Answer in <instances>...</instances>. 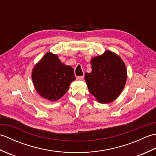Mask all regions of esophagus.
Here are the masks:
<instances>
[{
	"mask_svg": "<svg viewBox=\"0 0 156 156\" xmlns=\"http://www.w3.org/2000/svg\"><path fill=\"white\" fill-rule=\"evenodd\" d=\"M76 79H77L78 80H82L84 79V76H78L77 78H76Z\"/></svg>",
	"mask_w": 156,
	"mask_h": 156,
	"instance_id": "esophagus-1",
	"label": "esophagus"
}]
</instances>
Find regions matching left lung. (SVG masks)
<instances>
[{
	"label": "left lung",
	"mask_w": 156,
	"mask_h": 156,
	"mask_svg": "<svg viewBox=\"0 0 156 156\" xmlns=\"http://www.w3.org/2000/svg\"><path fill=\"white\" fill-rule=\"evenodd\" d=\"M92 72L84 79L90 93L101 103L114 101L123 90L127 80V68L115 53L106 51L91 59Z\"/></svg>",
	"instance_id": "8db88e82"
}]
</instances>
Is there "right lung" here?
<instances>
[{
	"instance_id": "obj_1",
	"label": "right lung",
	"mask_w": 156,
	"mask_h": 156,
	"mask_svg": "<svg viewBox=\"0 0 156 156\" xmlns=\"http://www.w3.org/2000/svg\"><path fill=\"white\" fill-rule=\"evenodd\" d=\"M74 69L62 63L57 55L45 54L32 70V80L38 94L50 101H56L67 92L74 80Z\"/></svg>"
}]
</instances>
